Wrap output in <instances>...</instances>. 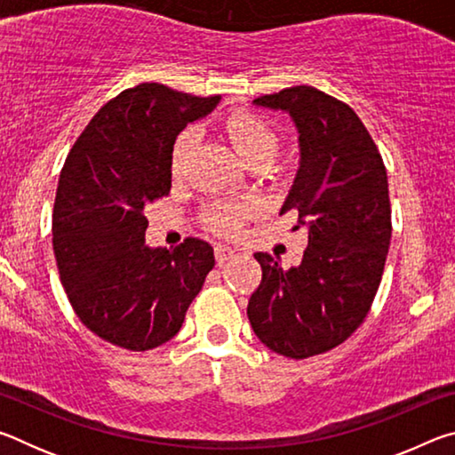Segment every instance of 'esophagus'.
<instances>
[{
	"label": "esophagus",
	"instance_id": "esophagus-1",
	"mask_svg": "<svg viewBox=\"0 0 455 455\" xmlns=\"http://www.w3.org/2000/svg\"><path fill=\"white\" fill-rule=\"evenodd\" d=\"M214 257H217V263L222 265V263H227L228 259L235 257V251L227 244H217L214 246Z\"/></svg>",
	"mask_w": 455,
	"mask_h": 455
}]
</instances>
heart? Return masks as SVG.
<instances>
[{
	"label": "heart",
	"instance_id": "obj_1",
	"mask_svg": "<svg viewBox=\"0 0 455 455\" xmlns=\"http://www.w3.org/2000/svg\"><path fill=\"white\" fill-rule=\"evenodd\" d=\"M225 132L235 150L251 168L252 166H268L279 152L281 138L276 134L275 126L265 118L252 112H235L225 120ZM192 144H195V130L188 128L179 134L172 146V172L182 174L187 160L190 156ZM246 204L243 203H217L204 211V220L209 227L219 233H235L241 227L246 214Z\"/></svg>",
	"mask_w": 455,
	"mask_h": 455
}]
</instances>
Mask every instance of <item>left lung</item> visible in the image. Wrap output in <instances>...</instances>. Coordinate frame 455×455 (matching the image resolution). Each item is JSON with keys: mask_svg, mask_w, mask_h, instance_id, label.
<instances>
[{"mask_svg": "<svg viewBox=\"0 0 455 455\" xmlns=\"http://www.w3.org/2000/svg\"><path fill=\"white\" fill-rule=\"evenodd\" d=\"M289 112L301 164L281 214L309 228L299 267L257 252L263 279L246 315L268 349L307 359L341 345L367 317L391 241L387 171L373 138L341 100L292 86L255 100Z\"/></svg>", "mask_w": 455, "mask_h": 455, "instance_id": "left-lung-1", "label": "left lung"}]
</instances>
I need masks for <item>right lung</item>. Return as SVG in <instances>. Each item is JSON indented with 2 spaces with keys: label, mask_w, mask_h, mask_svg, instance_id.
Returning <instances> with one entry per match:
<instances>
[{
  "label": "right lung",
  "mask_w": 455,
  "mask_h": 455,
  "mask_svg": "<svg viewBox=\"0 0 455 455\" xmlns=\"http://www.w3.org/2000/svg\"><path fill=\"white\" fill-rule=\"evenodd\" d=\"M219 100L138 84L100 108L61 168L52 220L60 279L78 319L116 347L171 341L214 267L200 238L150 249L144 209L171 192L176 136Z\"/></svg>",
  "instance_id": "obj_1"
}]
</instances>
